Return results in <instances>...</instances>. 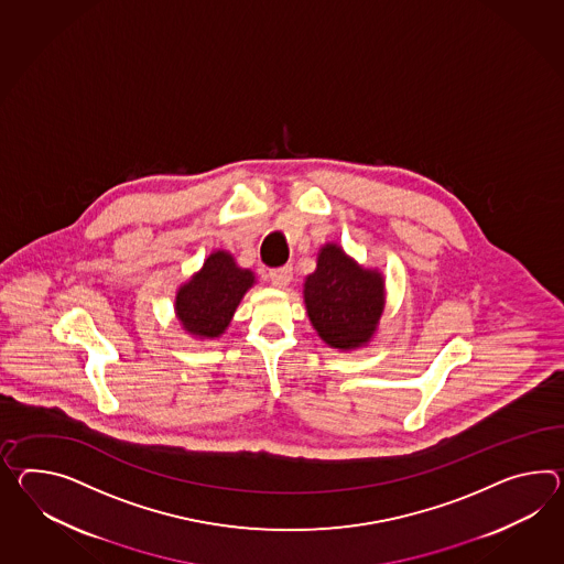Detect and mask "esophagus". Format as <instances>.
<instances>
[{
  "instance_id": "1",
  "label": "esophagus",
  "mask_w": 564,
  "mask_h": 564,
  "mask_svg": "<svg viewBox=\"0 0 564 564\" xmlns=\"http://www.w3.org/2000/svg\"><path fill=\"white\" fill-rule=\"evenodd\" d=\"M291 276H293V267H291V264L269 271V281H271V285L276 289L288 288Z\"/></svg>"
}]
</instances>
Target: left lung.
<instances>
[{
    "mask_svg": "<svg viewBox=\"0 0 564 564\" xmlns=\"http://www.w3.org/2000/svg\"><path fill=\"white\" fill-rule=\"evenodd\" d=\"M303 303L317 336L350 352L369 346L384 312V276L358 264L336 242L317 252L316 271L303 281Z\"/></svg>",
    "mask_w": 564,
    "mask_h": 564,
    "instance_id": "obj_1",
    "label": "left lung"
}]
</instances>
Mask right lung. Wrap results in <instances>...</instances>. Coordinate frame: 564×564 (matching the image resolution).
Wrapping results in <instances>:
<instances>
[{"label":"right lung","instance_id":"add662e5","mask_svg":"<svg viewBox=\"0 0 564 564\" xmlns=\"http://www.w3.org/2000/svg\"><path fill=\"white\" fill-rule=\"evenodd\" d=\"M254 283V273L240 267L232 252L214 250L204 267L177 289L175 316L181 330L197 340L220 338Z\"/></svg>","mask_w":564,"mask_h":564}]
</instances>
